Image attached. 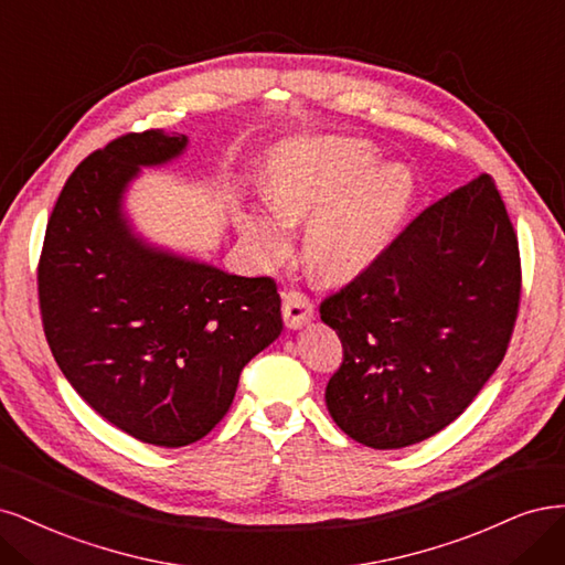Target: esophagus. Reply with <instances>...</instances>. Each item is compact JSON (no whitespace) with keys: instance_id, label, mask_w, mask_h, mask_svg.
I'll return each instance as SVG.
<instances>
[{"instance_id":"obj_1","label":"esophagus","mask_w":565,"mask_h":565,"mask_svg":"<svg viewBox=\"0 0 565 565\" xmlns=\"http://www.w3.org/2000/svg\"><path fill=\"white\" fill-rule=\"evenodd\" d=\"M281 312H284L286 329H294V331L302 329L305 323L315 319V307L305 294H300V290H288V294H284Z\"/></svg>"}]
</instances>
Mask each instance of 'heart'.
<instances>
[{
	"instance_id": "obj_1",
	"label": "heart",
	"mask_w": 565,
	"mask_h": 565,
	"mask_svg": "<svg viewBox=\"0 0 565 565\" xmlns=\"http://www.w3.org/2000/svg\"><path fill=\"white\" fill-rule=\"evenodd\" d=\"M377 150L363 138L321 136L281 145L269 163L277 209L244 217L263 258L286 256L290 221L309 218L302 258L315 277L344 281L373 267L402 232L415 199L406 163L373 167Z\"/></svg>"
}]
</instances>
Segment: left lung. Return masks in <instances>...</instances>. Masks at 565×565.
<instances>
[{
    "label": "left lung",
    "mask_w": 565,
    "mask_h": 565,
    "mask_svg": "<svg viewBox=\"0 0 565 565\" xmlns=\"http://www.w3.org/2000/svg\"><path fill=\"white\" fill-rule=\"evenodd\" d=\"M519 300L516 234L493 178L481 173L321 302V321L342 342L326 385L335 425L377 450L448 427L504 359Z\"/></svg>",
    "instance_id": "8db88e82"
}]
</instances>
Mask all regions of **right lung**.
I'll use <instances>...</instances> for the list:
<instances>
[{
	"label": "right lung",
	"mask_w": 565,
	"mask_h": 565,
	"mask_svg": "<svg viewBox=\"0 0 565 565\" xmlns=\"http://www.w3.org/2000/svg\"><path fill=\"white\" fill-rule=\"evenodd\" d=\"M188 150V136L129 134L72 171L49 217L40 309L53 359L84 402L134 439L180 448L232 406L246 363L284 329L269 277L150 244L124 209L140 169Z\"/></svg>",
	"instance_id": "obj_1"
}]
</instances>
